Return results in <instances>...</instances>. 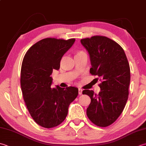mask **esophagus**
Segmentation results:
<instances>
[{"label": "esophagus", "instance_id": "34e87169", "mask_svg": "<svg viewBox=\"0 0 146 146\" xmlns=\"http://www.w3.org/2000/svg\"><path fill=\"white\" fill-rule=\"evenodd\" d=\"M82 94V90L81 88H78V94L79 95H81Z\"/></svg>", "mask_w": 146, "mask_h": 146}]
</instances>
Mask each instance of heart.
I'll return each instance as SVG.
<instances>
[{"label":"heart","instance_id":"1","mask_svg":"<svg viewBox=\"0 0 146 146\" xmlns=\"http://www.w3.org/2000/svg\"><path fill=\"white\" fill-rule=\"evenodd\" d=\"M82 55H85V53L84 50H76L75 52V57L80 56Z\"/></svg>","mask_w":146,"mask_h":146}]
</instances>
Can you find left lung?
<instances>
[{"label": "left lung", "instance_id": "8db88e82", "mask_svg": "<svg viewBox=\"0 0 146 146\" xmlns=\"http://www.w3.org/2000/svg\"><path fill=\"white\" fill-rule=\"evenodd\" d=\"M80 42L90 55V73L101 81L99 94L83 90L82 94L91 99L87 115L94 125L106 127L118 118L126 105L130 82L129 63L123 48L106 36L95 35Z\"/></svg>", "mask_w": 146, "mask_h": 146}]
</instances>
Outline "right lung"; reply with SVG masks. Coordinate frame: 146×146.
I'll use <instances>...</instances> for the list:
<instances>
[{
	"mask_svg": "<svg viewBox=\"0 0 146 146\" xmlns=\"http://www.w3.org/2000/svg\"><path fill=\"white\" fill-rule=\"evenodd\" d=\"M75 41V38H44L27 50L23 60L20 78L23 98L31 118L42 127L61 124L78 94L74 87L51 88L53 70L59 69L62 57Z\"/></svg>",
	"mask_w": 146,
	"mask_h": 146,
	"instance_id": "add662e5",
	"label": "right lung"
}]
</instances>
